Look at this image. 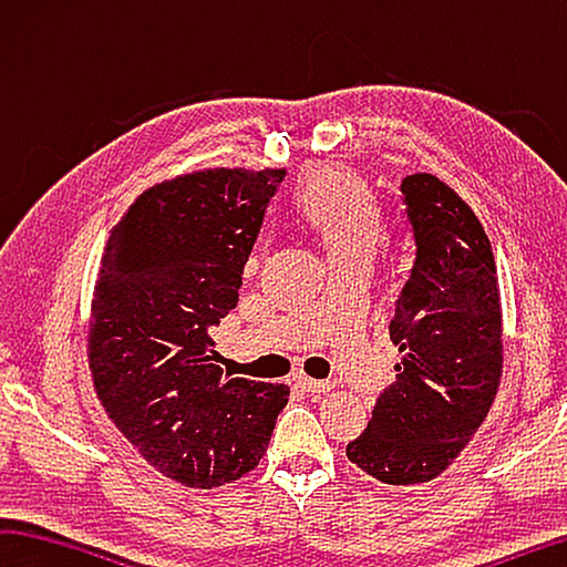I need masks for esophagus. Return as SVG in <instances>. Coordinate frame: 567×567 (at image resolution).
<instances>
[{"label": "esophagus", "mask_w": 567, "mask_h": 567, "mask_svg": "<svg viewBox=\"0 0 567 567\" xmlns=\"http://www.w3.org/2000/svg\"><path fill=\"white\" fill-rule=\"evenodd\" d=\"M296 385H299L301 391L311 393V395H321V393L331 391L329 381H313V379H309V375H296Z\"/></svg>", "instance_id": "34e87169"}]
</instances>
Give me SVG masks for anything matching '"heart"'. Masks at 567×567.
I'll return each instance as SVG.
<instances>
[{
  "instance_id": "1",
  "label": "heart",
  "mask_w": 567,
  "mask_h": 567,
  "mask_svg": "<svg viewBox=\"0 0 567 567\" xmlns=\"http://www.w3.org/2000/svg\"><path fill=\"white\" fill-rule=\"evenodd\" d=\"M293 214L319 238L329 264L369 258L383 244V208L361 174L339 164H316L299 176Z\"/></svg>"
}]
</instances>
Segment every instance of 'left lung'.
I'll return each mask as SVG.
<instances>
[{
	"label": "left lung",
	"instance_id": "1",
	"mask_svg": "<svg viewBox=\"0 0 567 567\" xmlns=\"http://www.w3.org/2000/svg\"><path fill=\"white\" fill-rule=\"evenodd\" d=\"M411 276L389 326L395 383L346 455L371 478H439L481 429L503 375V311L488 236L473 208L433 174L405 176Z\"/></svg>",
	"mask_w": 567,
	"mask_h": 567
}]
</instances>
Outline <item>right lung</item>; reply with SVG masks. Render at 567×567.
Segmentation results:
<instances>
[{
    "mask_svg": "<svg viewBox=\"0 0 567 567\" xmlns=\"http://www.w3.org/2000/svg\"><path fill=\"white\" fill-rule=\"evenodd\" d=\"M286 168H204L126 208L99 266L86 355L99 401L148 465L212 491L256 468L289 385L228 379L212 331Z\"/></svg>",
    "mask_w": 567,
    "mask_h": 567,
    "instance_id": "obj_1",
    "label": "right lung"
}]
</instances>
